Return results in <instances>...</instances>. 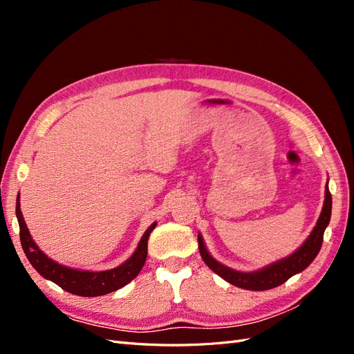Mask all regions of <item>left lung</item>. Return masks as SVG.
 Wrapping results in <instances>:
<instances>
[{"mask_svg": "<svg viewBox=\"0 0 354 354\" xmlns=\"http://www.w3.org/2000/svg\"><path fill=\"white\" fill-rule=\"evenodd\" d=\"M330 211H332V198L326 183L322 212H320L316 226L312 230V233L308 234V238L291 255L285 257L282 260H277L269 266H264L259 270L239 272L221 264L208 252L201 233H198L199 252H201L202 260L205 261V264L209 267V269L214 273H217L220 277H223L226 282L242 289H248V291H266V289H272L285 283L289 277L297 273H301L310 264H312V261L316 259V255L320 251V246H322L324 233L330 220Z\"/></svg>", "mask_w": 354, "mask_h": 354, "instance_id": "1", "label": "left lung"}]
</instances>
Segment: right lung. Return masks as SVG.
Here are the masks:
<instances>
[{"instance_id": "obj_1", "label": "right lung", "mask_w": 354, "mask_h": 354, "mask_svg": "<svg viewBox=\"0 0 354 354\" xmlns=\"http://www.w3.org/2000/svg\"><path fill=\"white\" fill-rule=\"evenodd\" d=\"M16 217L20 229V242H22V248L32 267H34L42 277L55 282L62 289L81 297H99L104 294H111L116 291V289L130 283L143 269L147 257V241L152 230L156 227V221L149 226L140 242H138L134 254L121 266H118L111 270L90 272L72 269V267L59 264L38 248V245L30 236L29 229L26 227L22 211H20L19 195L16 199Z\"/></svg>"}]
</instances>
